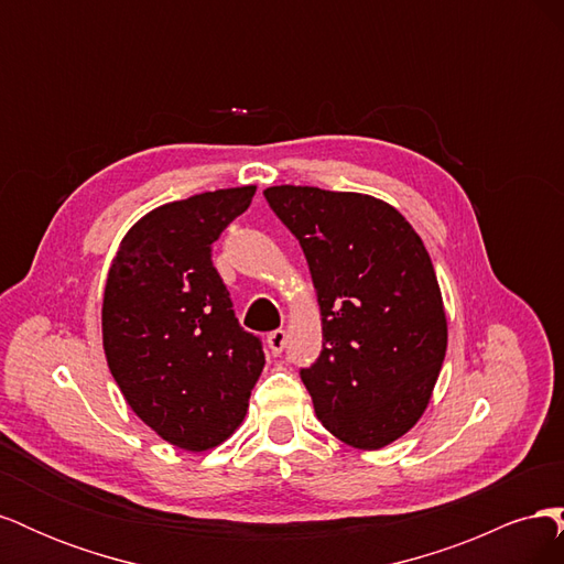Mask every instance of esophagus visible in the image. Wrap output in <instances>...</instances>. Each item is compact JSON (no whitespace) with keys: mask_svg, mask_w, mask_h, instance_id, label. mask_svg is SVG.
<instances>
[{"mask_svg":"<svg viewBox=\"0 0 564 564\" xmlns=\"http://www.w3.org/2000/svg\"><path fill=\"white\" fill-rule=\"evenodd\" d=\"M265 344H268V350H270L272 355H280V352L284 350V346H286V332H284V329L270 332Z\"/></svg>","mask_w":564,"mask_h":564,"instance_id":"34e87169","label":"esophagus"}]
</instances>
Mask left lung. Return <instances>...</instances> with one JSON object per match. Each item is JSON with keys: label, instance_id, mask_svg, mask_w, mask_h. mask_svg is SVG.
Masks as SVG:
<instances>
[{"label": "left lung", "instance_id": "8db88e82", "mask_svg": "<svg viewBox=\"0 0 564 564\" xmlns=\"http://www.w3.org/2000/svg\"><path fill=\"white\" fill-rule=\"evenodd\" d=\"M265 202L308 261L322 352L301 369L324 429L381 449L421 419L447 350L431 256L390 204L360 193L275 185Z\"/></svg>", "mask_w": 564, "mask_h": 564}]
</instances>
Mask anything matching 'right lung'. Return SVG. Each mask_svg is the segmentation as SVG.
Listing matches in <instances>:
<instances>
[{"label":"right lung","instance_id":"add662e5","mask_svg":"<svg viewBox=\"0 0 564 564\" xmlns=\"http://www.w3.org/2000/svg\"><path fill=\"white\" fill-rule=\"evenodd\" d=\"M253 185L199 193L143 216L119 245L104 296V348L124 400L187 452L242 423L265 355L240 327L212 245L245 214Z\"/></svg>","mask_w":564,"mask_h":564}]
</instances>
